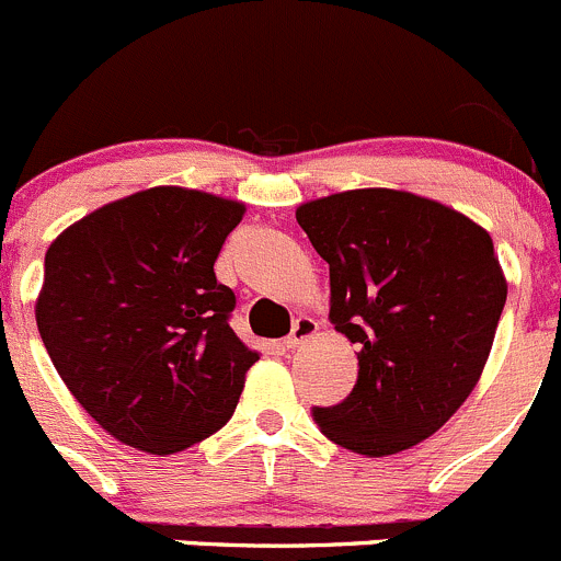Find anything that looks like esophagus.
<instances>
[{"label":"esophagus","instance_id":"1","mask_svg":"<svg viewBox=\"0 0 561 561\" xmlns=\"http://www.w3.org/2000/svg\"><path fill=\"white\" fill-rule=\"evenodd\" d=\"M314 334H318V320H312V318H307V314H301V318H298L296 323H293V331L285 336V342H282V345H285L287 351H293V347H298V345H301V342H307L309 336H314Z\"/></svg>","mask_w":561,"mask_h":561}]
</instances>
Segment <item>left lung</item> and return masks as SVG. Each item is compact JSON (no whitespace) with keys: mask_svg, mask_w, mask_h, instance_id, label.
<instances>
[{"mask_svg":"<svg viewBox=\"0 0 561 561\" xmlns=\"http://www.w3.org/2000/svg\"><path fill=\"white\" fill-rule=\"evenodd\" d=\"M296 219L329 263L331 323L358 347L351 394L312 408L325 438L367 458L402 453L463 405L507 301L493 241L433 199L356 188Z\"/></svg>","mask_w":561,"mask_h":561,"instance_id":"8db88e82","label":"left lung"}]
</instances>
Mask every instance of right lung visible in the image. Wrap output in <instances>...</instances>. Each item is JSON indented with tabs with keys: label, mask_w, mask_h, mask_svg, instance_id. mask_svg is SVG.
<instances>
[{
	"label": "right lung",
	"mask_w": 561,
	"mask_h": 561,
	"mask_svg": "<svg viewBox=\"0 0 561 561\" xmlns=\"http://www.w3.org/2000/svg\"><path fill=\"white\" fill-rule=\"evenodd\" d=\"M243 205L156 186L92 210L46 252L35 318L59 378L117 442L150 455L214 436L260 358L216 282Z\"/></svg>",
	"instance_id": "obj_1"
}]
</instances>
